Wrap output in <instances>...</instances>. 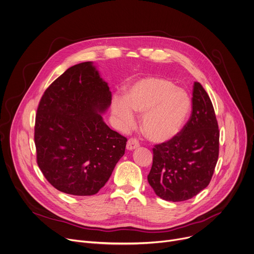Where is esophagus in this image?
I'll return each mask as SVG.
<instances>
[{"label":"esophagus","mask_w":254,"mask_h":254,"mask_svg":"<svg viewBox=\"0 0 254 254\" xmlns=\"http://www.w3.org/2000/svg\"><path fill=\"white\" fill-rule=\"evenodd\" d=\"M139 147V143L136 139H133V138H130L128 141H127V144H126V149L131 151V150H134L136 148Z\"/></svg>","instance_id":"34e87169"}]
</instances>
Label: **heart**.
I'll list each match as a JSON object with an SVG mask.
<instances>
[{
	"label": "heart",
	"mask_w": 254,
	"mask_h": 254,
	"mask_svg": "<svg viewBox=\"0 0 254 254\" xmlns=\"http://www.w3.org/2000/svg\"><path fill=\"white\" fill-rule=\"evenodd\" d=\"M191 111L190 95L171 80L149 76L135 81L124 101L114 100L112 113L123 129L134 125L133 113L142 115L141 130L153 143H165L184 129Z\"/></svg>",
	"instance_id": "1"
}]
</instances>
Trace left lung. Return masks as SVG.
Masks as SVG:
<instances>
[{"mask_svg": "<svg viewBox=\"0 0 254 254\" xmlns=\"http://www.w3.org/2000/svg\"><path fill=\"white\" fill-rule=\"evenodd\" d=\"M219 155V129L207 92L193 83L192 112L180 135L153 148L148 183L159 198L182 202L208 187Z\"/></svg>", "mask_w": 254, "mask_h": 254, "instance_id": "8db88e82", "label": "left lung"}]
</instances>
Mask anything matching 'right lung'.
<instances>
[{"label": "right lung", "mask_w": 254, "mask_h": 254, "mask_svg": "<svg viewBox=\"0 0 254 254\" xmlns=\"http://www.w3.org/2000/svg\"><path fill=\"white\" fill-rule=\"evenodd\" d=\"M111 99L93 62L69 67L45 91L34 139L38 166L55 189L92 195L110 179L127 142L103 120Z\"/></svg>", "instance_id": "1"}]
</instances>
